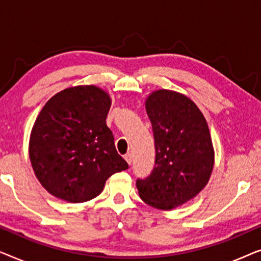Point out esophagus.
<instances>
[{
    "label": "esophagus",
    "instance_id": "1",
    "mask_svg": "<svg viewBox=\"0 0 261 261\" xmlns=\"http://www.w3.org/2000/svg\"><path fill=\"white\" fill-rule=\"evenodd\" d=\"M124 159H126V162H127L128 165H130V164H132V154H129V153H128V154L124 155Z\"/></svg>",
    "mask_w": 261,
    "mask_h": 261
}]
</instances>
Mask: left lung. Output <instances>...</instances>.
I'll return each instance as SVG.
<instances>
[{
	"label": "left lung",
	"mask_w": 261,
	"mask_h": 261,
	"mask_svg": "<svg viewBox=\"0 0 261 261\" xmlns=\"http://www.w3.org/2000/svg\"><path fill=\"white\" fill-rule=\"evenodd\" d=\"M152 123L155 165L146 179H138L146 204L172 210L196 197L212 176L215 151L205 117L180 92L159 89L145 99Z\"/></svg>",
	"instance_id": "8db88e82"
}]
</instances>
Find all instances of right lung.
Wrapping results in <instances>:
<instances>
[{
	"label": "right lung",
	"instance_id": "right-lung-1",
	"mask_svg": "<svg viewBox=\"0 0 261 261\" xmlns=\"http://www.w3.org/2000/svg\"><path fill=\"white\" fill-rule=\"evenodd\" d=\"M110 95L96 85L59 91L32 127L28 153L35 177L48 194L83 203L101 194L112 174L127 170L106 123Z\"/></svg>",
	"mask_w": 261,
	"mask_h": 261
}]
</instances>
